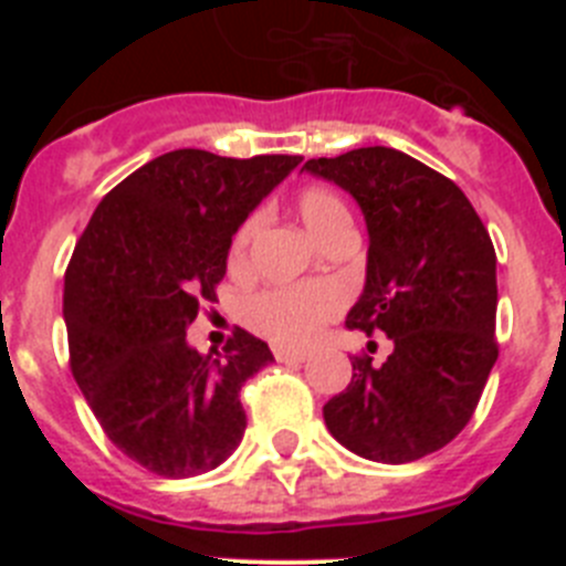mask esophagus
Segmentation results:
<instances>
[{"mask_svg": "<svg viewBox=\"0 0 566 566\" xmlns=\"http://www.w3.org/2000/svg\"><path fill=\"white\" fill-rule=\"evenodd\" d=\"M274 359L277 363H306V352H294V348H274Z\"/></svg>", "mask_w": 566, "mask_h": 566, "instance_id": "obj_1", "label": "esophagus"}]
</instances>
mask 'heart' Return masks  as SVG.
Returning a JSON list of instances; mask_svg holds the SVG:
<instances>
[{
    "mask_svg": "<svg viewBox=\"0 0 566 566\" xmlns=\"http://www.w3.org/2000/svg\"><path fill=\"white\" fill-rule=\"evenodd\" d=\"M300 221L306 232L317 240L319 247L332 243L339 234L354 232L352 212L343 203L337 192L326 187H306L297 195ZM260 218L252 214L240 223L234 232L232 247H229V266H247L249 247L258 234ZM339 312V297L328 286H274L263 289L247 303V319L252 323L254 332L269 337L277 345H306L319 334L323 323Z\"/></svg>",
    "mask_w": 566,
    "mask_h": 566,
    "instance_id": "b5f03b06",
    "label": "heart"
}]
</instances>
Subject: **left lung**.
<instances>
[{
	"mask_svg": "<svg viewBox=\"0 0 566 566\" xmlns=\"http://www.w3.org/2000/svg\"><path fill=\"white\" fill-rule=\"evenodd\" d=\"M303 169L352 195L368 227L365 289L345 326L394 343L382 365L352 359V382L323 419L371 462L428 457L470 422L499 357L488 229L451 178L399 149L359 147Z\"/></svg>",
	"mask_w": 566,
	"mask_h": 566,
	"instance_id": "obj_1",
	"label": "left lung"
}]
</instances>
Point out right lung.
<instances>
[{
  "instance_id": "add662e5",
  "label": "right lung",
  "mask_w": 566,
  "mask_h": 566,
  "mask_svg": "<svg viewBox=\"0 0 566 566\" xmlns=\"http://www.w3.org/2000/svg\"><path fill=\"white\" fill-rule=\"evenodd\" d=\"M300 155H158L109 189L64 274L70 371L109 442L158 476L232 457L247 431L240 388L272 352L238 328L198 354L187 328L227 274L232 234Z\"/></svg>"
}]
</instances>
